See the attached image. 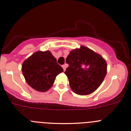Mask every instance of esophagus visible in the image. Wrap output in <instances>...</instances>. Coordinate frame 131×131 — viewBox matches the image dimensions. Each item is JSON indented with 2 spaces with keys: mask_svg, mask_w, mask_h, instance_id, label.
<instances>
[{
  "mask_svg": "<svg viewBox=\"0 0 131 131\" xmlns=\"http://www.w3.org/2000/svg\"><path fill=\"white\" fill-rule=\"evenodd\" d=\"M66 67H67V66H66V65H63L62 66V68H63V69H64V71H65L66 69Z\"/></svg>",
  "mask_w": 131,
  "mask_h": 131,
  "instance_id": "1",
  "label": "esophagus"
}]
</instances>
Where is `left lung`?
Returning a JSON list of instances; mask_svg holds the SVG:
<instances>
[{"label": "left lung", "mask_w": 131, "mask_h": 131, "mask_svg": "<svg viewBox=\"0 0 131 131\" xmlns=\"http://www.w3.org/2000/svg\"><path fill=\"white\" fill-rule=\"evenodd\" d=\"M66 62L69 67L64 73L68 77L70 89L79 95H87L95 92L107 73L105 59L84 46L72 50Z\"/></svg>", "instance_id": "obj_1"}]
</instances>
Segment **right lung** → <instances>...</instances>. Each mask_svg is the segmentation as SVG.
<instances>
[{
    "label": "right lung",
    "instance_id": "obj_1",
    "mask_svg": "<svg viewBox=\"0 0 131 131\" xmlns=\"http://www.w3.org/2000/svg\"><path fill=\"white\" fill-rule=\"evenodd\" d=\"M21 70L26 82L38 92L51 88L56 77L64 70L49 51H38L23 62Z\"/></svg>",
    "mask_w": 131,
    "mask_h": 131
}]
</instances>
